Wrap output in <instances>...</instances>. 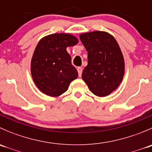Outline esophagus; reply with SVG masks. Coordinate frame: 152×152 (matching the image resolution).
Returning a JSON list of instances; mask_svg holds the SVG:
<instances>
[{
	"label": "esophagus",
	"mask_w": 152,
	"mask_h": 152,
	"mask_svg": "<svg viewBox=\"0 0 152 152\" xmlns=\"http://www.w3.org/2000/svg\"><path fill=\"white\" fill-rule=\"evenodd\" d=\"M77 71L78 73H79V76L81 77L82 76V68L81 67H77Z\"/></svg>",
	"instance_id": "1"
}]
</instances>
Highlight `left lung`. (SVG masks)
<instances>
[{
    "label": "left lung",
    "instance_id": "left-lung-1",
    "mask_svg": "<svg viewBox=\"0 0 152 152\" xmlns=\"http://www.w3.org/2000/svg\"><path fill=\"white\" fill-rule=\"evenodd\" d=\"M79 37L88 53L82 79L94 95L108 96L124 77V59L120 47L107 32L96 31L82 34Z\"/></svg>",
    "mask_w": 152,
    "mask_h": 152
}]
</instances>
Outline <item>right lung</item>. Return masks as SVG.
<instances>
[{
  "label": "right lung",
  "mask_w": 152,
  "mask_h": 152,
  "mask_svg": "<svg viewBox=\"0 0 152 152\" xmlns=\"http://www.w3.org/2000/svg\"><path fill=\"white\" fill-rule=\"evenodd\" d=\"M78 43L69 34H53L40 39L35 48L31 72L35 85L48 96L56 97L67 91L78 72L66 48Z\"/></svg>",
  "instance_id": "1"
}]
</instances>
